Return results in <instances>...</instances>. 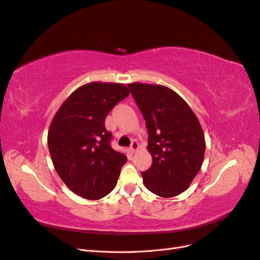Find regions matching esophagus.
<instances>
[{
    "instance_id": "34e87169",
    "label": "esophagus",
    "mask_w": 260,
    "mask_h": 260,
    "mask_svg": "<svg viewBox=\"0 0 260 260\" xmlns=\"http://www.w3.org/2000/svg\"><path fill=\"white\" fill-rule=\"evenodd\" d=\"M138 148H139V143L137 142V141H132L131 146H130V151L131 152H136Z\"/></svg>"
}]
</instances>
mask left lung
<instances>
[{"instance_id":"obj_1","label":"left lung","mask_w":260,"mask_h":260,"mask_svg":"<svg viewBox=\"0 0 260 260\" xmlns=\"http://www.w3.org/2000/svg\"><path fill=\"white\" fill-rule=\"evenodd\" d=\"M128 86L145 119L153 159L142 172L143 183L160 198H174L201 170L206 147L201 123L186 102L167 86L140 82Z\"/></svg>"}]
</instances>
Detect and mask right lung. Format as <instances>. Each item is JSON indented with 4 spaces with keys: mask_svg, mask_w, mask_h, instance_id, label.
<instances>
[{
    "mask_svg": "<svg viewBox=\"0 0 260 260\" xmlns=\"http://www.w3.org/2000/svg\"><path fill=\"white\" fill-rule=\"evenodd\" d=\"M129 94L122 83H86L70 94L51 122L48 145L55 170L83 199L111 193L127 161L111 146L105 118Z\"/></svg>",
    "mask_w": 260,
    "mask_h": 260,
    "instance_id": "1",
    "label": "right lung"
}]
</instances>
